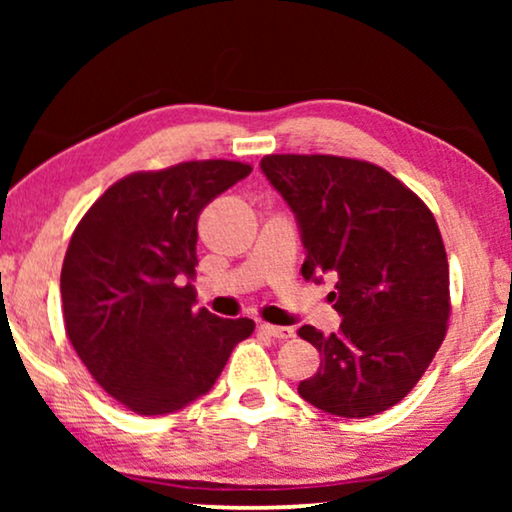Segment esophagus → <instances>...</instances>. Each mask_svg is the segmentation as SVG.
<instances>
[{
  "instance_id": "34e87169",
  "label": "esophagus",
  "mask_w": 512,
  "mask_h": 512,
  "mask_svg": "<svg viewBox=\"0 0 512 512\" xmlns=\"http://www.w3.org/2000/svg\"><path fill=\"white\" fill-rule=\"evenodd\" d=\"M261 331H263V333H268L270 338H275V340H289V338H293V328H291V326L261 324Z\"/></svg>"
}]
</instances>
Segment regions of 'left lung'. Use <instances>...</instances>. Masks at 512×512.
<instances>
[{
	"label": "left lung",
	"instance_id": "left-lung-1",
	"mask_svg": "<svg viewBox=\"0 0 512 512\" xmlns=\"http://www.w3.org/2000/svg\"><path fill=\"white\" fill-rule=\"evenodd\" d=\"M261 170L296 214L303 277L335 275L340 331L298 335L321 366L298 394L338 417L403 401L445 338L450 268L431 209L387 170L340 156H265Z\"/></svg>",
	"mask_w": 512,
	"mask_h": 512
}]
</instances>
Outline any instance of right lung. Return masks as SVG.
Here are the masks:
<instances>
[{
	"label": "right lung",
	"instance_id": "add662e5",
	"mask_svg": "<svg viewBox=\"0 0 512 512\" xmlns=\"http://www.w3.org/2000/svg\"><path fill=\"white\" fill-rule=\"evenodd\" d=\"M235 160L135 172L107 188L76 226L60 275L69 342L111 398L170 415L205 396L251 319L195 310L198 216L249 177Z\"/></svg>",
	"mask_w": 512,
	"mask_h": 512
}]
</instances>
